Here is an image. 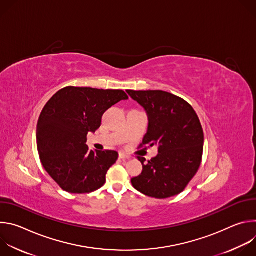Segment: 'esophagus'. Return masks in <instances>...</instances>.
<instances>
[{
	"mask_svg": "<svg viewBox=\"0 0 256 256\" xmlns=\"http://www.w3.org/2000/svg\"><path fill=\"white\" fill-rule=\"evenodd\" d=\"M118 157H120V159H122V160H126V159H130V156H128V155L124 154V153H120Z\"/></svg>",
	"mask_w": 256,
	"mask_h": 256,
	"instance_id": "34e87169",
	"label": "esophagus"
}]
</instances>
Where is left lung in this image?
Segmentation results:
<instances>
[{
    "label": "left lung",
    "mask_w": 256,
    "mask_h": 256,
    "mask_svg": "<svg viewBox=\"0 0 256 256\" xmlns=\"http://www.w3.org/2000/svg\"><path fill=\"white\" fill-rule=\"evenodd\" d=\"M128 95L149 116V128L140 148L158 147L159 154L142 164V173L132 178L142 194L167 198L179 194L196 174L204 152V130L192 106L174 94L161 90L134 91Z\"/></svg>",
    "instance_id": "8db88e82"
}]
</instances>
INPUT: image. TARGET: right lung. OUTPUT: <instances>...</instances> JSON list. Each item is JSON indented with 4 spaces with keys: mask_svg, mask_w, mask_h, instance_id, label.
<instances>
[{
    "mask_svg": "<svg viewBox=\"0 0 256 256\" xmlns=\"http://www.w3.org/2000/svg\"><path fill=\"white\" fill-rule=\"evenodd\" d=\"M126 99L122 90L68 86L48 101L38 122V150L44 168L62 190L83 194L104 186L118 154L89 150L87 134L99 128L108 108Z\"/></svg>",
    "mask_w": 256,
    "mask_h": 256,
    "instance_id": "1",
    "label": "right lung"
}]
</instances>
